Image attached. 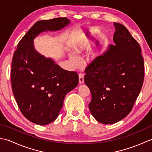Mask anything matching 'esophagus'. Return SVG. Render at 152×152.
<instances>
[{
  "mask_svg": "<svg viewBox=\"0 0 152 152\" xmlns=\"http://www.w3.org/2000/svg\"><path fill=\"white\" fill-rule=\"evenodd\" d=\"M84 82V75L83 74L80 73L79 74V83L80 84H82Z\"/></svg>",
  "mask_w": 152,
  "mask_h": 152,
  "instance_id": "esophagus-1",
  "label": "esophagus"
}]
</instances>
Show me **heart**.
I'll list each match as a JSON object with an SVG mask.
<instances>
[{
    "instance_id": "obj_1",
    "label": "heart",
    "mask_w": 152,
    "mask_h": 152,
    "mask_svg": "<svg viewBox=\"0 0 152 152\" xmlns=\"http://www.w3.org/2000/svg\"><path fill=\"white\" fill-rule=\"evenodd\" d=\"M92 42V39H91L89 36L88 35H84L82 34L81 37V39L79 42L74 47V51L76 54H82L83 53L88 51L90 47H91V44ZM97 55V53H93L92 54L93 57H95ZM69 59L72 63L74 66H78L80 64V59L78 57L76 56L74 53H69Z\"/></svg>"
}]
</instances>
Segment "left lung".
Here are the masks:
<instances>
[{
    "mask_svg": "<svg viewBox=\"0 0 152 152\" xmlns=\"http://www.w3.org/2000/svg\"><path fill=\"white\" fill-rule=\"evenodd\" d=\"M114 44L86 69L91 93L89 110L96 121L112 124L131 112L144 82V59L138 42L124 25L114 23Z\"/></svg>",
    "mask_w": 152,
    "mask_h": 152,
    "instance_id": "obj_1",
    "label": "left lung"
}]
</instances>
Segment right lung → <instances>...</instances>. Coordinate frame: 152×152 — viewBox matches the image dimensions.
Listing matches in <instances>:
<instances>
[{
  "mask_svg": "<svg viewBox=\"0 0 152 152\" xmlns=\"http://www.w3.org/2000/svg\"><path fill=\"white\" fill-rule=\"evenodd\" d=\"M69 23L66 18L37 21L19 41L13 56V93L23 115L35 124L48 125L56 119L66 93L79 80L76 72L63 69L38 53L34 39L42 32L59 31Z\"/></svg>",
  "mask_w": 152,
  "mask_h": 152,
  "instance_id": "add662e5",
  "label": "right lung"
}]
</instances>
